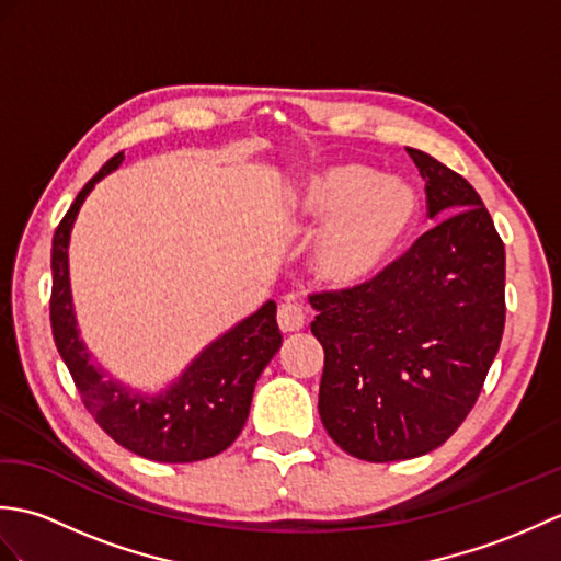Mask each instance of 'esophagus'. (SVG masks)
Returning <instances> with one entry per match:
<instances>
[{"instance_id":"esophagus-1","label":"esophagus","mask_w":561,"mask_h":561,"mask_svg":"<svg viewBox=\"0 0 561 561\" xmlns=\"http://www.w3.org/2000/svg\"><path fill=\"white\" fill-rule=\"evenodd\" d=\"M277 323L282 332H299L306 325V313L304 308L296 304L294 299H287L277 311Z\"/></svg>"}]
</instances>
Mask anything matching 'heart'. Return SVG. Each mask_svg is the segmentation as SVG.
<instances>
[{
    "instance_id": "heart-1",
    "label": "heart",
    "mask_w": 561,
    "mask_h": 561,
    "mask_svg": "<svg viewBox=\"0 0 561 561\" xmlns=\"http://www.w3.org/2000/svg\"><path fill=\"white\" fill-rule=\"evenodd\" d=\"M416 199L398 181H378L359 163H340L308 178L299 214L325 224L313 245V270L330 287H359L386 267L410 231Z\"/></svg>"
}]
</instances>
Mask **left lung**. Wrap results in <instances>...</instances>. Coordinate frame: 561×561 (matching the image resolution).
<instances>
[{
    "mask_svg": "<svg viewBox=\"0 0 561 561\" xmlns=\"http://www.w3.org/2000/svg\"><path fill=\"white\" fill-rule=\"evenodd\" d=\"M408 153L440 221L374 279L311 296L325 350L320 420L368 462L446 444L480 398L506 320V253L484 202L448 165Z\"/></svg>",
    "mask_w": 561,
    "mask_h": 561,
    "instance_id": "1",
    "label": "left lung"
}]
</instances>
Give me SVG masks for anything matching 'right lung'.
Here are the masks:
<instances>
[{"label": "right lung", "mask_w": 561, "mask_h": 561, "mask_svg": "<svg viewBox=\"0 0 561 561\" xmlns=\"http://www.w3.org/2000/svg\"><path fill=\"white\" fill-rule=\"evenodd\" d=\"M115 157L81 187L53 238L50 325L57 352L67 364L83 408L115 444L157 462H195L219 456L241 434L262 368L282 347L277 304L267 301L257 313L202 352L183 376L159 396L117 383L93 364L77 330L69 289V233L79 207L101 178L123 163Z\"/></svg>", "instance_id": "add662e5"}]
</instances>
